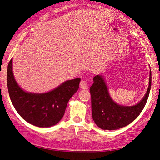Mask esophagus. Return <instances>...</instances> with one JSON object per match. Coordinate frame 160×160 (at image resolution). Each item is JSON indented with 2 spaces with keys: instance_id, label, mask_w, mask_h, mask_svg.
<instances>
[{
  "instance_id": "esophagus-1",
  "label": "esophagus",
  "mask_w": 160,
  "mask_h": 160,
  "mask_svg": "<svg viewBox=\"0 0 160 160\" xmlns=\"http://www.w3.org/2000/svg\"><path fill=\"white\" fill-rule=\"evenodd\" d=\"M80 88H82V89H87L88 88V86L87 85L85 81H82L80 82Z\"/></svg>"
}]
</instances>
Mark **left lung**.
Returning <instances> with one entry per match:
<instances>
[{
    "mask_svg": "<svg viewBox=\"0 0 160 160\" xmlns=\"http://www.w3.org/2000/svg\"><path fill=\"white\" fill-rule=\"evenodd\" d=\"M152 73L149 72V86L144 97L133 106L117 104L110 97L104 77L97 75L90 87L92 97V118L102 129L114 130L122 128L132 123L143 110L148 99L151 88Z\"/></svg>",
    "mask_w": 160,
    "mask_h": 160,
    "instance_id": "8db88e82",
    "label": "left lung"
}]
</instances>
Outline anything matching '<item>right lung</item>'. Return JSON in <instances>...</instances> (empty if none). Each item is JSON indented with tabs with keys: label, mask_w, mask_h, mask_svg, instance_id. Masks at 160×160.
Here are the masks:
<instances>
[{
	"label": "right lung",
	"mask_w": 160,
	"mask_h": 160,
	"mask_svg": "<svg viewBox=\"0 0 160 160\" xmlns=\"http://www.w3.org/2000/svg\"><path fill=\"white\" fill-rule=\"evenodd\" d=\"M13 60L7 70V85L12 104L18 114L34 126L50 127L62 119L68 101L77 92L80 78L63 82L46 93H32L24 91L15 79Z\"/></svg>",
	"instance_id": "obj_1"
}]
</instances>
